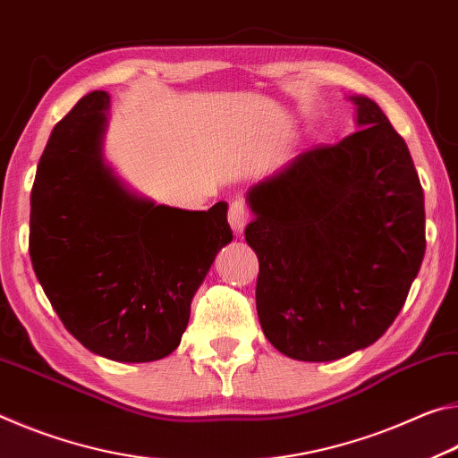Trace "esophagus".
<instances>
[{
	"label": "esophagus",
	"instance_id": "1",
	"mask_svg": "<svg viewBox=\"0 0 458 458\" xmlns=\"http://www.w3.org/2000/svg\"><path fill=\"white\" fill-rule=\"evenodd\" d=\"M227 219H229L231 229H233V233L235 235H242L243 229H245V225L250 223V211H247V207L243 205L242 200H233L229 205Z\"/></svg>",
	"mask_w": 458,
	"mask_h": 458
}]
</instances>
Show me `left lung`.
I'll return each instance as SVG.
<instances>
[{
    "label": "left lung",
    "instance_id": "1",
    "mask_svg": "<svg viewBox=\"0 0 458 458\" xmlns=\"http://www.w3.org/2000/svg\"><path fill=\"white\" fill-rule=\"evenodd\" d=\"M349 99L355 133L306 149L247 191L259 325L298 361H335L376 343L426 250L424 192L406 141L376 101Z\"/></svg>",
    "mask_w": 458,
    "mask_h": 458
}]
</instances>
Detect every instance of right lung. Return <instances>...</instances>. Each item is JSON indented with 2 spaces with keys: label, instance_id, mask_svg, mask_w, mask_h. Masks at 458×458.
Returning a JSON list of instances; mask_svg holds the SVG:
<instances>
[{
  "label": "right lung",
  "instance_id": "1",
  "mask_svg": "<svg viewBox=\"0 0 458 458\" xmlns=\"http://www.w3.org/2000/svg\"><path fill=\"white\" fill-rule=\"evenodd\" d=\"M109 93L55 125L30 199V258L74 339L111 361L174 351L194 292L233 233L227 202L182 211L140 197L103 158Z\"/></svg>",
  "mask_w": 458,
  "mask_h": 458
}]
</instances>
